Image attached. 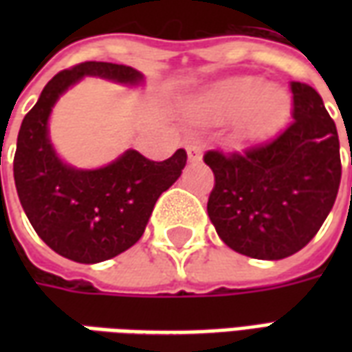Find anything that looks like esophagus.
<instances>
[{"mask_svg": "<svg viewBox=\"0 0 352 352\" xmlns=\"http://www.w3.org/2000/svg\"><path fill=\"white\" fill-rule=\"evenodd\" d=\"M186 153H188L190 160H199L201 158V146L196 145V143H190V145L186 146Z\"/></svg>", "mask_w": 352, "mask_h": 352, "instance_id": "1", "label": "esophagus"}]
</instances>
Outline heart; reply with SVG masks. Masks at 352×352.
<instances>
[{"label": "heart", "instance_id": "1", "mask_svg": "<svg viewBox=\"0 0 352 352\" xmlns=\"http://www.w3.org/2000/svg\"><path fill=\"white\" fill-rule=\"evenodd\" d=\"M199 122L219 124L239 116L237 131L245 139H262L279 130L288 115V98L280 88L256 77H234L217 82L192 105Z\"/></svg>", "mask_w": 352, "mask_h": 352}]
</instances>
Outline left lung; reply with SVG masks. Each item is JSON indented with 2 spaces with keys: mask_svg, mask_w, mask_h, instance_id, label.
<instances>
[{
  "mask_svg": "<svg viewBox=\"0 0 352 352\" xmlns=\"http://www.w3.org/2000/svg\"><path fill=\"white\" fill-rule=\"evenodd\" d=\"M294 120L243 154L209 151L207 213L230 249L258 260L292 256L315 237L340 190V138L315 88L292 82Z\"/></svg>",
  "mask_w": 352,
  "mask_h": 352,
  "instance_id": "obj_1",
  "label": "left lung"
}]
</instances>
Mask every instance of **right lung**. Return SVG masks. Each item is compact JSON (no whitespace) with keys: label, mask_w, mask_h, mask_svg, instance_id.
Wrapping results in <instances>:
<instances>
[{"label":"right lung","mask_w":352,"mask_h":352,"mask_svg":"<svg viewBox=\"0 0 352 352\" xmlns=\"http://www.w3.org/2000/svg\"><path fill=\"white\" fill-rule=\"evenodd\" d=\"M85 77L138 87L145 77L130 65L85 62L54 75L24 116L16 139L14 184L28 221L50 249L79 264L115 258L139 241L154 204L183 173L186 153L153 162L128 148L96 169L64 162L52 146L49 118L60 96Z\"/></svg>","instance_id":"1"}]
</instances>
